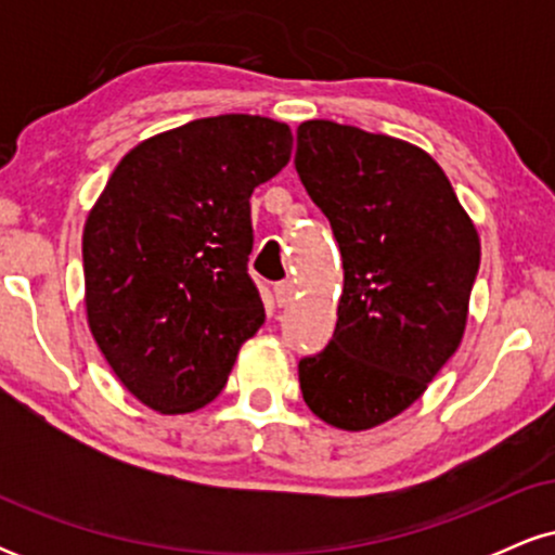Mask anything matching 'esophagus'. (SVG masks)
Returning a JSON list of instances; mask_svg holds the SVG:
<instances>
[{
	"instance_id": "34e87169",
	"label": "esophagus",
	"mask_w": 555,
	"mask_h": 555,
	"mask_svg": "<svg viewBox=\"0 0 555 555\" xmlns=\"http://www.w3.org/2000/svg\"><path fill=\"white\" fill-rule=\"evenodd\" d=\"M273 295H276V302L282 305V308H289V305L295 302V284L279 282L276 286H273Z\"/></svg>"
}]
</instances>
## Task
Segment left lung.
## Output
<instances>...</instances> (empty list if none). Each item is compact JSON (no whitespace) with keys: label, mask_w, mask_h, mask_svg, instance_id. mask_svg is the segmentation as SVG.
<instances>
[{"label":"left lung","mask_w":555,"mask_h":555,"mask_svg":"<svg viewBox=\"0 0 555 555\" xmlns=\"http://www.w3.org/2000/svg\"><path fill=\"white\" fill-rule=\"evenodd\" d=\"M295 167L344 263L334 339L299 360V388L323 423L371 430L415 404L460 349L480 237L443 169L406 140L310 119Z\"/></svg>","instance_id":"obj_1"}]
</instances>
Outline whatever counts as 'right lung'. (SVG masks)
Masks as SVG:
<instances>
[{"label": "right lung", "mask_w": 555, "mask_h": 555, "mask_svg": "<svg viewBox=\"0 0 555 555\" xmlns=\"http://www.w3.org/2000/svg\"><path fill=\"white\" fill-rule=\"evenodd\" d=\"M292 140L258 114L193 119L125 154L88 214V328L127 391L162 415L219 397L263 326L250 195L289 164Z\"/></svg>", "instance_id": "1"}]
</instances>
